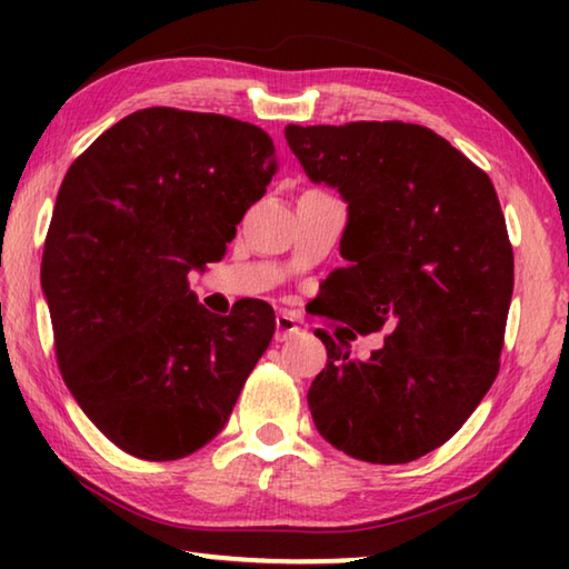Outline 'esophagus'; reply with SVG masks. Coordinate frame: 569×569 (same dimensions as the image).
<instances>
[{"label":"esophagus","instance_id":"34e87169","mask_svg":"<svg viewBox=\"0 0 569 569\" xmlns=\"http://www.w3.org/2000/svg\"><path fill=\"white\" fill-rule=\"evenodd\" d=\"M298 333V323L291 313H278L276 316V341H288L291 336Z\"/></svg>","mask_w":569,"mask_h":569}]
</instances>
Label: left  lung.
<instances>
[{"label": "left lung", "instance_id": "1", "mask_svg": "<svg viewBox=\"0 0 569 569\" xmlns=\"http://www.w3.org/2000/svg\"><path fill=\"white\" fill-rule=\"evenodd\" d=\"M286 140L306 176L349 206L346 266L326 278L316 313L389 331L366 361L316 331L329 363L308 409L343 455L407 465L455 437L497 379L515 256L495 186L411 122L288 124Z\"/></svg>", "mask_w": 569, "mask_h": 569}]
</instances>
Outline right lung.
<instances>
[{"label": "right lung", "mask_w": 569, "mask_h": 569, "mask_svg": "<svg viewBox=\"0 0 569 569\" xmlns=\"http://www.w3.org/2000/svg\"><path fill=\"white\" fill-rule=\"evenodd\" d=\"M276 170L261 128L172 108L128 114L67 170L42 256L57 363L128 455L170 461L206 447L271 343V306L216 316L188 273L223 258Z\"/></svg>", "instance_id": "add662e5"}]
</instances>
